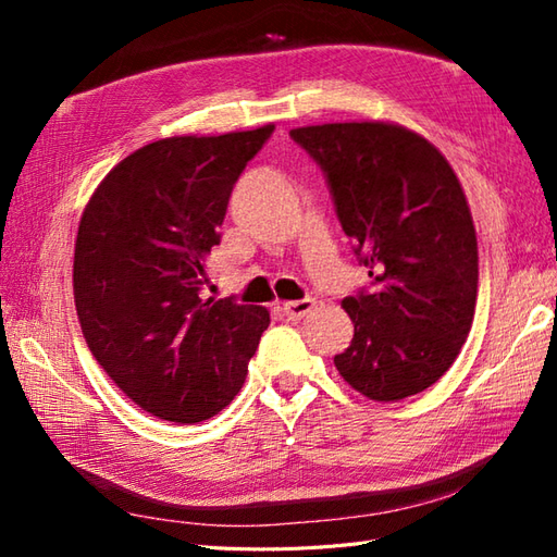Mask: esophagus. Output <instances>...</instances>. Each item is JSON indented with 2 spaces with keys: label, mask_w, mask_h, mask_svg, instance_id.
Wrapping results in <instances>:
<instances>
[{
  "label": "esophagus",
  "mask_w": 557,
  "mask_h": 557,
  "mask_svg": "<svg viewBox=\"0 0 557 557\" xmlns=\"http://www.w3.org/2000/svg\"><path fill=\"white\" fill-rule=\"evenodd\" d=\"M315 306L313 299H299V301H287L282 306V311L289 318V321H299L306 313H311V309Z\"/></svg>",
  "instance_id": "1"
}]
</instances>
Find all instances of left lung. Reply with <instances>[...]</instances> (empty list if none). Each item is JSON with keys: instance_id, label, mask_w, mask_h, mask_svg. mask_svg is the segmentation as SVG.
Here are the masks:
<instances>
[{"instance_id": "8db88e82", "label": "left lung", "mask_w": 557, "mask_h": 557, "mask_svg": "<svg viewBox=\"0 0 557 557\" xmlns=\"http://www.w3.org/2000/svg\"><path fill=\"white\" fill-rule=\"evenodd\" d=\"M292 140L321 168L371 285L342 306L351 345L335 366L375 401L431 387L469 335L479 287L476 232L441 150L383 122L304 126Z\"/></svg>"}]
</instances>
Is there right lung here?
Here are the masks:
<instances>
[{
  "label": "right lung",
  "instance_id": "obj_1",
  "mask_svg": "<svg viewBox=\"0 0 557 557\" xmlns=\"http://www.w3.org/2000/svg\"><path fill=\"white\" fill-rule=\"evenodd\" d=\"M275 132L174 136L138 148L83 212L74 299L83 337L116 387L162 421L230 405L270 325L263 306L198 297L230 194Z\"/></svg>",
  "mask_w": 557,
  "mask_h": 557
}]
</instances>
